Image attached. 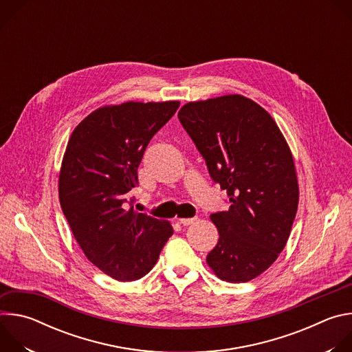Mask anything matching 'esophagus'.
I'll use <instances>...</instances> for the list:
<instances>
[{
	"mask_svg": "<svg viewBox=\"0 0 352 352\" xmlns=\"http://www.w3.org/2000/svg\"><path fill=\"white\" fill-rule=\"evenodd\" d=\"M196 221V217H190V219H178V223L182 226H190Z\"/></svg>",
	"mask_w": 352,
	"mask_h": 352,
	"instance_id": "esophagus-1",
	"label": "esophagus"
}]
</instances>
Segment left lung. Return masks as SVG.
I'll list each match as a JSON object with an SVG mask.
<instances>
[{"label":"left lung","mask_w":352,"mask_h":352,"mask_svg":"<svg viewBox=\"0 0 352 352\" xmlns=\"http://www.w3.org/2000/svg\"><path fill=\"white\" fill-rule=\"evenodd\" d=\"M178 118L231 202L210 216L220 236L206 262L219 278L246 283L288 241L299 199L291 150L272 116L241 94L186 103Z\"/></svg>","instance_id":"obj_1"}]
</instances>
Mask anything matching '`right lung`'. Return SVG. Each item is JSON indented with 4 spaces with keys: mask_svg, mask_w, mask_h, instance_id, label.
I'll return each instance as SVG.
<instances>
[{
    "mask_svg": "<svg viewBox=\"0 0 352 352\" xmlns=\"http://www.w3.org/2000/svg\"><path fill=\"white\" fill-rule=\"evenodd\" d=\"M178 107L179 102L106 106L68 140L58 179L61 209L86 258L118 281L152 270L174 232L170 221L135 212L128 193L138 185L150 139Z\"/></svg>",
    "mask_w": 352,
    "mask_h": 352,
    "instance_id": "add662e5",
    "label": "right lung"
}]
</instances>
